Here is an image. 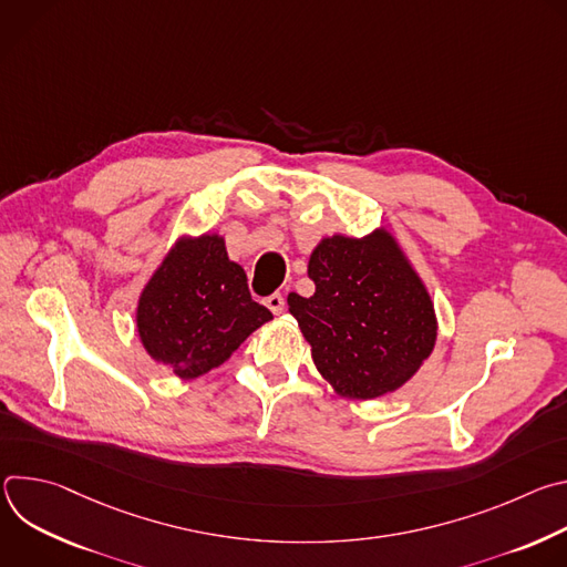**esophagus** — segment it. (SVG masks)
I'll return each mask as SVG.
<instances>
[{
    "instance_id": "1",
    "label": "esophagus",
    "mask_w": 567,
    "mask_h": 567,
    "mask_svg": "<svg viewBox=\"0 0 567 567\" xmlns=\"http://www.w3.org/2000/svg\"><path fill=\"white\" fill-rule=\"evenodd\" d=\"M265 305L274 311V313H282L285 311V296L280 291L271 293L269 298H265Z\"/></svg>"
}]
</instances>
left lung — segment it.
<instances>
[{
  "label": "left lung",
  "mask_w": 567,
  "mask_h": 567,
  "mask_svg": "<svg viewBox=\"0 0 567 567\" xmlns=\"http://www.w3.org/2000/svg\"><path fill=\"white\" fill-rule=\"evenodd\" d=\"M309 298L287 296L311 359L343 399L368 401L406 385L437 343L429 287L399 239L379 226L363 237H320L309 254Z\"/></svg>",
  "instance_id": "8db88e82"
}]
</instances>
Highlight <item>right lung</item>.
I'll return each mask as SVG.
<instances>
[{"instance_id":"obj_1","label":"right lung","mask_w":567,"mask_h":567,"mask_svg":"<svg viewBox=\"0 0 567 567\" xmlns=\"http://www.w3.org/2000/svg\"><path fill=\"white\" fill-rule=\"evenodd\" d=\"M271 318L251 298L247 274L228 258L219 233L179 235L136 302L143 350L182 381L221 365Z\"/></svg>"}]
</instances>
